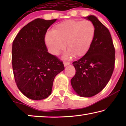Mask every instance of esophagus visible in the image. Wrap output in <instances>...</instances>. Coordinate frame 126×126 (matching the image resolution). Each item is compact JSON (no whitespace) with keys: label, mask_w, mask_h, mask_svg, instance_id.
I'll return each mask as SVG.
<instances>
[{"label":"esophagus","mask_w":126,"mask_h":126,"mask_svg":"<svg viewBox=\"0 0 126 126\" xmlns=\"http://www.w3.org/2000/svg\"><path fill=\"white\" fill-rule=\"evenodd\" d=\"M63 64H64V66H68V65L70 64V62H69V61H64V63H63Z\"/></svg>","instance_id":"obj_1"}]
</instances>
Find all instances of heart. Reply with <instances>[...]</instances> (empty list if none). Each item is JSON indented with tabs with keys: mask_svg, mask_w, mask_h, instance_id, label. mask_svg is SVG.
I'll use <instances>...</instances> for the list:
<instances>
[{
	"mask_svg": "<svg viewBox=\"0 0 126 126\" xmlns=\"http://www.w3.org/2000/svg\"><path fill=\"white\" fill-rule=\"evenodd\" d=\"M95 27L89 20H67L55 25L53 32H48L45 42L49 53L58 56L66 48V57H80L89 50L94 41Z\"/></svg>",
	"mask_w": 126,
	"mask_h": 126,
	"instance_id": "b5f03b06",
	"label": "heart"
}]
</instances>
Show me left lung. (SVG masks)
Segmentation results:
<instances>
[{
    "instance_id": "1",
    "label": "left lung",
    "mask_w": 126,
    "mask_h": 126,
    "mask_svg": "<svg viewBox=\"0 0 126 126\" xmlns=\"http://www.w3.org/2000/svg\"><path fill=\"white\" fill-rule=\"evenodd\" d=\"M86 18L94 25L95 34L88 52L73 63L76 74L70 82L78 95L89 97L101 92L111 79L115 50L108 29L94 15Z\"/></svg>"
}]
</instances>
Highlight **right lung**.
<instances>
[{
  "label": "right lung",
  "instance_id": "1",
  "mask_svg": "<svg viewBox=\"0 0 126 126\" xmlns=\"http://www.w3.org/2000/svg\"><path fill=\"white\" fill-rule=\"evenodd\" d=\"M56 20L35 19L25 26L13 41L12 64L15 82L30 99L47 98L55 77L65 69L63 61L48 53L45 42L48 28Z\"/></svg>",
  "mask_w": 126,
  "mask_h": 126
}]
</instances>
